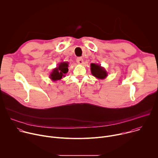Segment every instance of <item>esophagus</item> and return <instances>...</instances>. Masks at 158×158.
I'll return each instance as SVG.
<instances>
[{"mask_svg":"<svg viewBox=\"0 0 158 158\" xmlns=\"http://www.w3.org/2000/svg\"><path fill=\"white\" fill-rule=\"evenodd\" d=\"M76 61H77V62L79 64H82L83 62H84L83 59H82V57H78V58H77Z\"/></svg>","mask_w":158,"mask_h":158,"instance_id":"1","label":"esophagus"}]
</instances>
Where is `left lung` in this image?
I'll list each match as a JSON object with an SVG mask.
<instances>
[{
	"label": "left lung",
	"instance_id": "obj_1",
	"mask_svg": "<svg viewBox=\"0 0 158 158\" xmlns=\"http://www.w3.org/2000/svg\"><path fill=\"white\" fill-rule=\"evenodd\" d=\"M91 71L93 76L98 79H104L108 75L104 67L101 66V64L96 63L91 64Z\"/></svg>",
	"mask_w": 158,
	"mask_h": 158
}]
</instances>
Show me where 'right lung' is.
Instances as JSON below:
<instances>
[{
  "instance_id": "right-lung-1",
  "label": "right lung",
  "mask_w": 158,
  "mask_h": 158,
  "mask_svg": "<svg viewBox=\"0 0 158 158\" xmlns=\"http://www.w3.org/2000/svg\"><path fill=\"white\" fill-rule=\"evenodd\" d=\"M69 62H61L58 64V66L54 68L49 75V78L52 81H60L62 77H64L68 72Z\"/></svg>"
}]
</instances>
